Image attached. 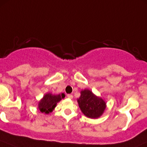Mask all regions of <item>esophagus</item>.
Segmentation results:
<instances>
[{"instance_id":"34e87169","label":"esophagus","mask_w":147,"mask_h":147,"mask_svg":"<svg viewBox=\"0 0 147 147\" xmlns=\"http://www.w3.org/2000/svg\"><path fill=\"white\" fill-rule=\"evenodd\" d=\"M67 98H69V99H72L73 96H72V94H67Z\"/></svg>"}]
</instances>
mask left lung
I'll use <instances>...</instances> for the list:
<instances>
[{"mask_svg": "<svg viewBox=\"0 0 147 147\" xmlns=\"http://www.w3.org/2000/svg\"><path fill=\"white\" fill-rule=\"evenodd\" d=\"M80 94V97L78 99V103L81 112L87 117L91 119L100 117L107 107L105 100L95 95L88 89L81 90Z\"/></svg>", "mask_w": 147, "mask_h": 147, "instance_id": "1", "label": "left lung"}]
</instances>
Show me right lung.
Masks as SVG:
<instances>
[{"label":"right lung","mask_w":147,"mask_h":147,"mask_svg":"<svg viewBox=\"0 0 147 147\" xmlns=\"http://www.w3.org/2000/svg\"><path fill=\"white\" fill-rule=\"evenodd\" d=\"M65 97V95L64 93L58 94L47 93L38 102V109L42 113L47 115L54 110L55 107L57 106V104L62 99H64Z\"/></svg>","instance_id":"obj_1"}]
</instances>
